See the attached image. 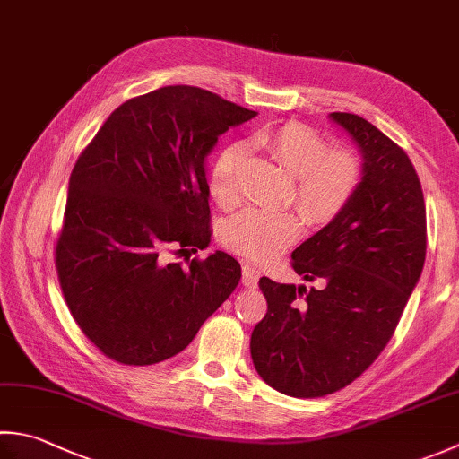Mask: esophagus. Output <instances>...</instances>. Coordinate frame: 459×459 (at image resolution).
Here are the masks:
<instances>
[{
  "mask_svg": "<svg viewBox=\"0 0 459 459\" xmlns=\"http://www.w3.org/2000/svg\"><path fill=\"white\" fill-rule=\"evenodd\" d=\"M258 276H260V273L256 266H253L250 263L242 264V284H245L247 289H253V286H256Z\"/></svg>",
  "mask_w": 459,
  "mask_h": 459,
  "instance_id": "1",
  "label": "esophagus"
}]
</instances>
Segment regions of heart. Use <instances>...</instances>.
<instances>
[{
    "label": "heart",
    "instance_id": "obj_1",
    "mask_svg": "<svg viewBox=\"0 0 459 459\" xmlns=\"http://www.w3.org/2000/svg\"><path fill=\"white\" fill-rule=\"evenodd\" d=\"M255 145L294 175V199L314 224L336 219L352 201L362 178V165L350 149H328V143L308 125L286 123L255 134ZM242 149L232 145L214 160L209 175L212 199L222 209L242 201ZM302 217L296 211L247 209L222 227L224 247L235 255L264 263L300 235Z\"/></svg>",
    "mask_w": 459,
    "mask_h": 459
}]
</instances>
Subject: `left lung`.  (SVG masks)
Listing matches in <instances>:
<instances>
[{"instance_id": "8db88e82", "label": "left lung", "mask_w": 459, "mask_h": 459, "mask_svg": "<svg viewBox=\"0 0 459 459\" xmlns=\"http://www.w3.org/2000/svg\"><path fill=\"white\" fill-rule=\"evenodd\" d=\"M330 117L360 145L362 181L292 253L296 274L318 289L260 278L268 310L250 336L260 378L294 398L328 396L372 366L426 260L424 193L406 151L360 115Z\"/></svg>"}]
</instances>
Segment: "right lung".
<instances>
[{
	"mask_svg": "<svg viewBox=\"0 0 459 459\" xmlns=\"http://www.w3.org/2000/svg\"><path fill=\"white\" fill-rule=\"evenodd\" d=\"M256 111L191 85L117 107L71 170L56 266L81 332L127 366L185 350L229 299L240 264L227 253L167 260L211 242L204 159Z\"/></svg>",
	"mask_w": 459,
	"mask_h": 459,
	"instance_id": "1",
	"label": "right lung"
}]
</instances>
